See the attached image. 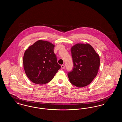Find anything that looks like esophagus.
<instances>
[{
    "label": "esophagus",
    "mask_w": 122,
    "mask_h": 122,
    "mask_svg": "<svg viewBox=\"0 0 122 122\" xmlns=\"http://www.w3.org/2000/svg\"><path fill=\"white\" fill-rule=\"evenodd\" d=\"M65 68V66L64 65H61V69H64Z\"/></svg>",
    "instance_id": "obj_1"
}]
</instances>
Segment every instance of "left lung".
Masks as SVG:
<instances>
[{"label": "left lung", "instance_id": "1", "mask_svg": "<svg viewBox=\"0 0 122 122\" xmlns=\"http://www.w3.org/2000/svg\"><path fill=\"white\" fill-rule=\"evenodd\" d=\"M73 68L68 72L70 83L77 87L87 86L96 77L100 61L98 54L89 44H76L71 49Z\"/></svg>", "mask_w": 122, "mask_h": 122}]
</instances>
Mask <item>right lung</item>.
<instances>
[{
    "mask_svg": "<svg viewBox=\"0 0 122 122\" xmlns=\"http://www.w3.org/2000/svg\"><path fill=\"white\" fill-rule=\"evenodd\" d=\"M54 47L52 43L40 40L25 50L24 68L28 78L34 83L42 85L50 82L61 68L53 52Z\"/></svg>",
    "mask_w": 122,
    "mask_h": 122,
    "instance_id": "right-lung-1",
    "label": "right lung"
}]
</instances>
